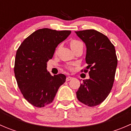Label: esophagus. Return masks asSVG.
I'll return each mask as SVG.
<instances>
[{
    "instance_id": "34e87169",
    "label": "esophagus",
    "mask_w": 131,
    "mask_h": 131,
    "mask_svg": "<svg viewBox=\"0 0 131 131\" xmlns=\"http://www.w3.org/2000/svg\"><path fill=\"white\" fill-rule=\"evenodd\" d=\"M72 77L68 76V77H67V79H66V80H67V81H69V80H72Z\"/></svg>"
}]
</instances>
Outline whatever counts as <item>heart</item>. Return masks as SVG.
<instances>
[{"instance_id":"obj_1","label":"heart","mask_w":131,"mask_h":131,"mask_svg":"<svg viewBox=\"0 0 131 131\" xmlns=\"http://www.w3.org/2000/svg\"><path fill=\"white\" fill-rule=\"evenodd\" d=\"M70 47H71V48H72V50L75 49V48L79 47V46H83L82 42H80V41H79L78 40H72L70 41ZM69 68V69H70V68Z\"/></svg>"}]
</instances>
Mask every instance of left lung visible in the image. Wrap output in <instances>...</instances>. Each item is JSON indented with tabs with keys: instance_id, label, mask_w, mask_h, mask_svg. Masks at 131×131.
Masks as SVG:
<instances>
[{
	"instance_id": "1",
	"label": "left lung",
	"mask_w": 131,
	"mask_h": 131,
	"mask_svg": "<svg viewBox=\"0 0 131 131\" xmlns=\"http://www.w3.org/2000/svg\"><path fill=\"white\" fill-rule=\"evenodd\" d=\"M75 33L86 46L88 67L84 72L89 69V79L83 80L77 97L87 106H97L106 98L113 87L117 66L115 49L106 35L95 30Z\"/></svg>"
}]
</instances>
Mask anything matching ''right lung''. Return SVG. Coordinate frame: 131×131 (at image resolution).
<instances>
[{
	"label": "right lung",
	"mask_w": 131,
	"mask_h": 131,
	"mask_svg": "<svg viewBox=\"0 0 131 131\" xmlns=\"http://www.w3.org/2000/svg\"><path fill=\"white\" fill-rule=\"evenodd\" d=\"M70 34V30L39 29L25 39L17 50L14 68L17 84L25 100L34 106L51 103L65 82L64 74L52 76L47 72V62L58 45Z\"/></svg>",
	"instance_id": "obj_1"
}]
</instances>
